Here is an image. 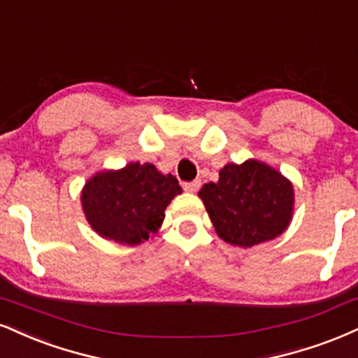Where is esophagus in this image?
Wrapping results in <instances>:
<instances>
[{
	"label": "esophagus",
	"mask_w": 358,
	"mask_h": 358,
	"mask_svg": "<svg viewBox=\"0 0 358 358\" xmlns=\"http://www.w3.org/2000/svg\"><path fill=\"white\" fill-rule=\"evenodd\" d=\"M200 185H201L200 180H193V182L183 183V188H185V192L195 193V192H198V188H200Z\"/></svg>",
	"instance_id": "obj_1"
}]
</instances>
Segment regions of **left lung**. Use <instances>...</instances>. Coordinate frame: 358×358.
Wrapping results in <instances>:
<instances>
[{
  "label": "left lung",
  "instance_id": "obj_1",
  "mask_svg": "<svg viewBox=\"0 0 358 358\" xmlns=\"http://www.w3.org/2000/svg\"><path fill=\"white\" fill-rule=\"evenodd\" d=\"M218 236L236 247H253L278 236L294 210V187L285 176L257 160L228 163L217 183L198 192Z\"/></svg>",
  "mask_w": 358,
  "mask_h": 358
}]
</instances>
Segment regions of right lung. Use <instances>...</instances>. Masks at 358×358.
Wrapping results in <instances>:
<instances>
[{
  "label": "right lung",
  "instance_id": "1",
  "mask_svg": "<svg viewBox=\"0 0 358 358\" xmlns=\"http://www.w3.org/2000/svg\"><path fill=\"white\" fill-rule=\"evenodd\" d=\"M182 193L173 175L152 163H128L118 171L94 175L81 192L86 220L96 234L124 245L148 240L165 218V208Z\"/></svg>",
  "mask_w": 358,
  "mask_h": 358
}]
</instances>
